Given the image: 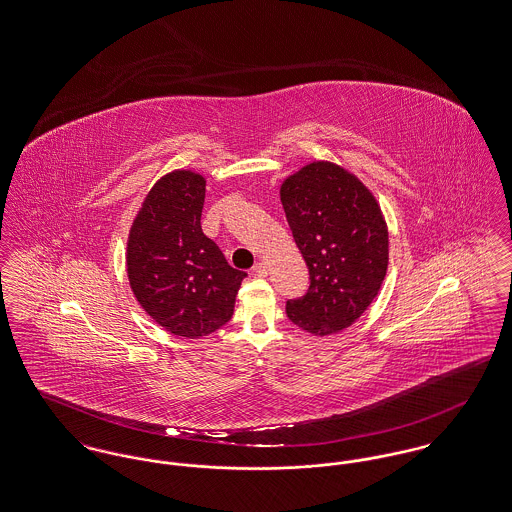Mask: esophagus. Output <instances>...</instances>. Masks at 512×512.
Wrapping results in <instances>:
<instances>
[{
	"label": "esophagus",
	"instance_id": "34e87169",
	"mask_svg": "<svg viewBox=\"0 0 512 512\" xmlns=\"http://www.w3.org/2000/svg\"><path fill=\"white\" fill-rule=\"evenodd\" d=\"M253 272H255L257 276H267V274H269V265H267L265 261H259V263H255Z\"/></svg>",
	"mask_w": 512,
	"mask_h": 512
}]
</instances>
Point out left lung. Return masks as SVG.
<instances>
[{
    "mask_svg": "<svg viewBox=\"0 0 512 512\" xmlns=\"http://www.w3.org/2000/svg\"><path fill=\"white\" fill-rule=\"evenodd\" d=\"M280 201L309 269V290L286 303L301 331L329 336L354 325L389 267V228L373 193L346 168L315 160L280 185Z\"/></svg>",
    "mask_w": 512,
    "mask_h": 512,
    "instance_id": "left-lung-1",
    "label": "left lung"
}]
</instances>
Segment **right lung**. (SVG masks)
<instances>
[{
	"mask_svg": "<svg viewBox=\"0 0 512 512\" xmlns=\"http://www.w3.org/2000/svg\"><path fill=\"white\" fill-rule=\"evenodd\" d=\"M205 185L193 170L156 181L131 224L125 253L133 296L160 327L185 338L224 327L247 276L201 230Z\"/></svg>",
	"mask_w": 512,
	"mask_h": 512,
	"instance_id": "1",
	"label": "right lung"
}]
</instances>
